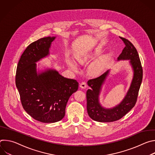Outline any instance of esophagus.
I'll use <instances>...</instances> for the list:
<instances>
[{
	"label": "esophagus",
	"instance_id": "obj_1",
	"mask_svg": "<svg viewBox=\"0 0 155 155\" xmlns=\"http://www.w3.org/2000/svg\"><path fill=\"white\" fill-rule=\"evenodd\" d=\"M86 86H87L86 83L84 81H83V82H81L80 84V87L81 88V89H85V88L86 87Z\"/></svg>",
	"mask_w": 155,
	"mask_h": 155
}]
</instances>
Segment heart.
Returning <instances> with one entry per match:
<instances>
[{
	"label": "heart",
	"mask_w": 155,
	"mask_h": 155,
	"mask_svg": "<svg viewBox=\"0 0 155 155\" xmlns=\"http://www.w3.org/2000/svg\"><path fill=\"white\" fill-rule=\"evenodd\" d=\"M96 51L94 52H89V53H85L83 54H81L77 56V59L80 64H84L87 62L89 61L93 57L94 54ZM106 62V58L104 57L99 58L97 61H96L95 62H94L90 68V72L93 75H98L101 74L105 65ZM69 68L73 70V71H77V65L73 62V61H69Z\"/></svg>",
	"instance_id": "heart-1"
}]
</instances>
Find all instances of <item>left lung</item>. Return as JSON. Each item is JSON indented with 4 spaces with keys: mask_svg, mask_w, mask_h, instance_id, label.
Listing matches in <instances>:
<instances>
[{
    "mask_svg": "<svg viewBox=\"0 0 155 155\" xmlns=\"http://www.w3.org/2000/svg\"><path fill=\"white\" fill-rule=\"evenodd\" d=\"M125 47L117 60H129L133 71V77L129 90L122 101L113 108H107L102 107L99 102V96L102 87L110 70L100 77L88 80L87 84L91 89L86 91L87 112L90 117L98 122H113L121 119L133 108L136 103L139 91L143 77V71L139 54L136 48L128 40L120 37Z\"/></svg>",
    "mask_w": 155,
    "mask_h": 155,
    "instance_id": "8db88e82",
    "label": "left lung"
}]
</instances>
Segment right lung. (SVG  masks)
<instances>
[{"instance_id": "add662e5", "label": "right lung", "mask_w": 155, "mask_h": 155, "mask_svg": "<svg viewBox=\"0 0 155 155\" xmlns=\"http://www.w3.org/2000/svg\"><path fill=\"white\" fill-rule=\"evenodd\" d=\"M56 37H43L31 43L21 55L16 86L22 105L34 119L45 123L61 120L71 96L78 88L77 80L64 77L54 69L37 72V64L50 55Z\"/></svg>"}]
</instances>
